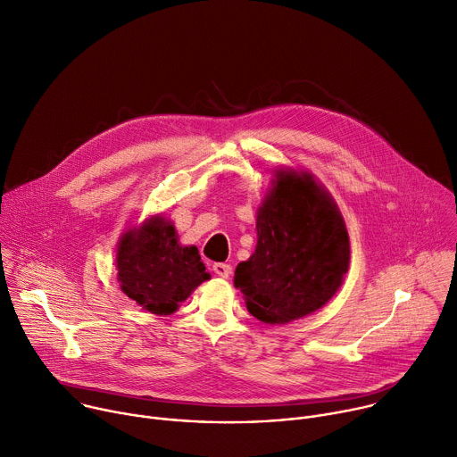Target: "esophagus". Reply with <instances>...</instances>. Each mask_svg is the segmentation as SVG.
I'll return each mask as SVG.
<instances>
[{
  "mask_svg": "<svg viewBox=\"0 0 457 457\" xmlns=\"http://www.w3.org/2000/svg\"><path fill=\"white\" fill-rule=\"evenodd\" d=\"M212 270H214V273H216L218 278L227 279L230 276V264H227V262H214Z\"/></svg>",
  "mask_w": 457,
  "mask_h": 457,
  "instance_id": "obj_1",
  "label": "esophagus"
}]
</instances>
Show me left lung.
<instances>
[{"instance_id":"left-lung-1","label":"left lung","mask_w":457,"mask_h":457,"mask_svg":"<svg viewBox=\"0 0 457 457\" xmlns=\"http://www.w3.org/2000/svg\"><path fill=\"white\" fill-rule=\"evenodd\" d=\"M255 228V250L234 278L246 310L261 322L287 324L326 306L349 268V234L320 181L306 169H278Z\"/></svg>"}]
</instances>
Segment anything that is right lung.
<instances>
[{
  "mask_svg": "<svg viewBox=\"0 0 457 457\" xmlns=\"http://www.w3.org/2000/svg\"><path fill=\"white\" fill-rule=\"evenodd\" d=\"M115 266L120 290L154 315L174 313L211 279L198 248L181 245L174 223L163 214H153L122 232Z\"/></svg>",
  "mask_w": 457,
  "mask_h": 457,
  "instance_id": "add662e5",
  "label": "right lung"
}]
</instances>
